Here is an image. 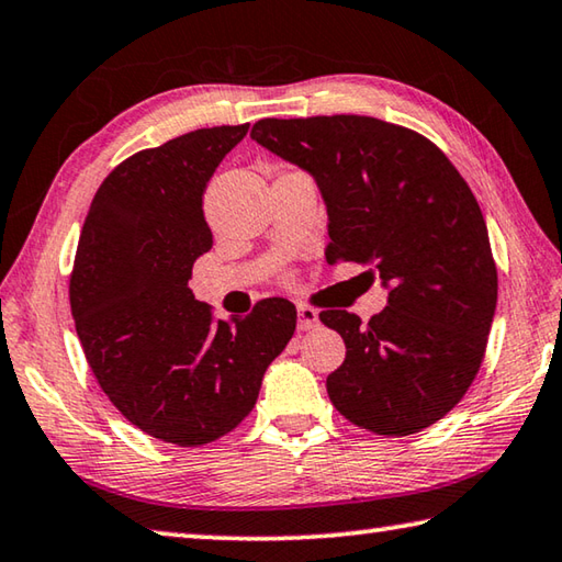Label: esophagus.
Masks as SVG:
<instances>
[{
  "label": "esophagus",
  "instance_id": "34e87169",
  "mask_svg": "<svg viewBox=\"0 0 562 562\" xmlns=\"http://www.w3.org/2000/svg\"><path fill=\"white\" fill-rule=\"evenodd\" d=\"M317 325H319L317 310L307 307V304H300V307H297V327L302 331H307V329H315Z\"/></svg>",
  "mask_w": 562,
  "mask_h": 562
}]
</instances>
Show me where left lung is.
Masks as SVG:
<instances>
[{
	"label": "left lung",
	"mask_w": 562,
	"mask_h": 562,
	"mask_svg": "<svg viewBox=\"0 0 562 562\" xmlns=\"http://www.w3.org/2000/svg\"><path fill=\"white\" fill-rule=\"evenodd\" d=\"M250 136L315 178L327 262L372 268L389 290L369 322L319 315L347 347L327 376L331 404L379 436L436 424L475 379L496 315L498 272L471 188L429 138L372 116L262 119Z\"/></svg>",
	"instance_id": "obj_1"
}]
</instances>
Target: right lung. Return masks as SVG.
<instances>
[{"mask_svg":"<svg viewBox=\"0 0 562 562\" xmlns=\"http://www.w3.org/2000/svg\"><path fill=\"white\" fill-rule=\"evenodd\" d=\"M247 128H198L123 160L93 195L76 247L69 300L93 376L133 426L176 446L233 431L297 325L282 297L213 319L188 288L213 247L207 180Z\"/></svg>","mask_w":562,"mask_h":562,"instance_id":"obj_1","label":"right lung"}]
</instances>
